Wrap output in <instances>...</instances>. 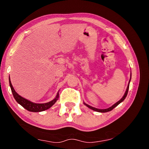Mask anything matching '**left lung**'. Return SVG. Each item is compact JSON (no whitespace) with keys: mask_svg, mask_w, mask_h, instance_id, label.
I'll list each match as a JSON object with an SVG mask.
<instances>
[{"mask_svg":"<svg viewBox=\"0 0 149 149\" xmlns=\"http://www.w3.org/2000/svg\"><path fill=\"white\" fill-rule=\"evenodd\" d=\"M131 77H132V74H131ZM131 77H130V81H129V84H128V85H127V89H126V91H125L124 95L123 96V97L119 100V101H118L117 102H116L114 105L112 106V107H110V108H107V109H99V108H94V107H91V106L88 105V104H85V102H84V104H85V106H87V107L88 108H91V110H93L96 111V112H109V111H111L112 109H114V108L116 107H117V106H118V104H119L120 103H121L122 101H123V100H124V99H125V97H127V93H128V90H129L130 82V80H131Z\"/></svg>","mask_w":149,"mask_h":149,"instance_id":"1","label":"left lung"}]
</instances>
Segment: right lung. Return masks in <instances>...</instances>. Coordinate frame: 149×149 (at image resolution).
Here are the masks:
<instances>
[{"mask_svg":"<svg viewBox=\"0 0 149 149\" xmlns=\"http://www.w3.org/2000/svg\"><path fill=\"white\" fill-rule=\"evenodd\" d=\"M9 84H10V88H11L12 93V94H13L14 99L16 100V102L21 106H22L24 108H26L27 110L30 111V112H42V111L49 109V108L51 107L57 101V100L59 98V93L58 92L56 97H55L53 100H51V101L47 103H42V104L34 103V102H31L30 100L24 99V97H21V96L19 95L16 91H15V90L13 88V86H12V85L11 84L10 77H9Z\"/></svg>","mask_w":149,"mask_h":149,"instance_id":"right-lung-1","label":"right lung"}]
</instances>
